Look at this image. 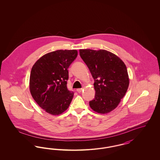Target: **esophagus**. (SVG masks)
Returning <instances> with one entry per match:
<instances>
[{
  "label": "esophagus",
  "instance_id": "1",
  "mask_svg": "<svg viewBox=\"0 0 160 160\" xmlns=\"http://www.w3.org/2000/svg\"><path fill=\"white\" fill-rule=\"evenodd\" d=\"M83 91V89L82 88H80V89H77V91L78 92V93H81Z\"/></svg>",
  "mask_w": 160,
  "mask_h": 160
}]
</instances>
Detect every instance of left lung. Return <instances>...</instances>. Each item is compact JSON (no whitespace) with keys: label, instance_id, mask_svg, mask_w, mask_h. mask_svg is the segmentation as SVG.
I'll use <instances>...</instances> for the list:
<instances>
[{"label":"left lung","instance_id":"left-lung-1","mask_svg":"<svg viewBox=\"0 0 160 160\" xmlns=\"http://www.w3.org/2000/svg\"><path fill=\"white\" fill-rule=\"evenodd\" d=\"M79 51L95 81V98L89 106L98 113H108L118 107L127 91L129 79L126 65L118 56L106 50Z\"/></svg>","mask_w":160,"mask_h":160}]
</instances>
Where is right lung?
Masks as SVG:
<instances>
[{
  "mask_svg": "<svg viewBox=\"0 0 160 160\" xmlns=\"http://www.w3.org/2000/svg\"><path fill=\"white\" fill-rule=\"evenodd\" d=\"M76 50H59L41 57L31 69L29 89L33 98L47 113L59 115L69 106L74 93L67 89L68 68Z\"/></svg>",
  "mask_w": 160,
  "mask_h": 160,
  "instance_id": "obj_1",
  "label": "right lung"
}]
</instances>
